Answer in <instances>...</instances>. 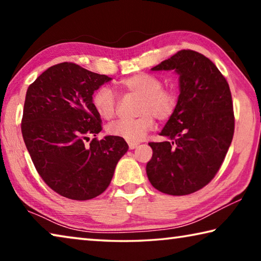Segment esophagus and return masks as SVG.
Instances as JSON below:
<instances>
[{
	"label": "esophagus",
	"mask_w": 261,
	"mask_h": 261,
	"mask_svg": "<svg viewBox=\"0 0 261 261\" xmlns=\"http://www.w3.org/2000/svg\"><path fill=\"white\" fill-rule=\"evenodd\" d=\"M137 146H138V143H129V148L130 149H135Z\"/></svg>",
	"instance_id": "34e87169"
}]
</instances>
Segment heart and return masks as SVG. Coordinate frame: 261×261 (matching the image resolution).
<instances>
[{"mask_svg":"<svg viewBox=\"0 0 261 261\" xmlns=\"http://www.w3.org/2000/svg\"><path fill=\"white\" fill-rule=\"evenodd\" d=\"M118 85L126 93L139 95L137 112L140 115L135 118H123L107 126L108 135L118 137L129 143H137L145 138L147 132L155 125L154 116L166 121L173 116L178 103L175 90L162 86V79L155 74L139 72L123 78ZM92 105L101 117L112 120L117 110V98L112 88L101 86L92 95Z\"/></svg>","mask_w":261,"mask_h":261,"instance_id":"1","label":"heart"}]
</instances>
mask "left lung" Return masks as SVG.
I'll list each match as a JSON object with an SVG mask.
<instances>
[{"instance_id": "8db88e82", "label": "left lung", "mask_w": 261, "mask_h": 261, "mask_svg": "<svg viewBox=\"0 0 261 261\" xmlns=\"http://www.w3.org/2000/svg\"><path fill=\"white\" fill-rule=\"evenodd\" d=\"M153 71L179 74L176 112L161 131L171 141L149 143V182L160 192L185 196L206 187L218 173L230 146L235 116L227 79L210 59L183 49Z\"/></svg>"}]
</instances>
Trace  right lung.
<instances>
[{"label":"right lung","instance_id":"right-lung-1","mask_svg":"<svg viewBox=\"0 0 261 261\" xmlns=\"http://www.w3.org/2000/svg\"><path fill=\"white\" fill-rule=\"evenodd\" d=\"M63 62L48 68L26 92L21 134L41 178L72 200H88L112 182L115 168L129 149L114 136L99 140L100 115L92 105L94 91L110 81ZM90 136L95 138L86 144Z\"/></svg>","mask_w":261,"mask_h":261}]
</instances>
